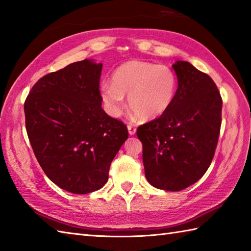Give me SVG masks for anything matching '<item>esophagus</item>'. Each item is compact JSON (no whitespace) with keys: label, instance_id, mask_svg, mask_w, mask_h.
Wrapping results in <instances>:
<instances>
[{"label":"esophagus","instance_id":"1","mask_svg":"<svg viewBox=\"0 0 251 251\" xmlns=\"http://www.w3.org/2000/svg\"><path fill=\"white\" fill-rule=\"evenodd\" d=\"M127 128H128L129 135H135V133H136V126L135 125L129 124L128 126H127Z\"/></svg>","mask_w":251,"mask_h":251}]
</instances>
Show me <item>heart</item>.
Listing matches in <instances>:
<instances>
[{
    "mask_svg": "<svg viewBox=\"0 0 251 251\" xmlns=\"http://www.w3.org/2000/svg\"><path fill=\"white\" fill-rule=\"evenodd\" d=\"M111 83L101 84V98L110 115L121 116L128 106L140 120L149 121L162 115L175 100L177 78L165 65L130 60L113 71Z\"/></svg>",
    "mask_w": 251,
    "mask_h": 251,
    "instance_id": "b5f03b06",
    "label": "heart"
}]
</instances>
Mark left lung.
Returning <instances> with one entry per match:
<instances>
[{"mask_svg":"<svg viewBox=\"0 0 251 251\" xmlns=\"http://www.w3.org/2000/svg\"><path fill=\"white\" fill-rule=\"evenodd\" d=\"M177 89L170 107L137 129L145 176L154 188L181 191L195 183L213 160L223 100L211 76L188 61L172 66Z\"/></svg>","mask_w":251,"mask_h":251,"instance_id":"8db88e82","label":"left lung"}]
</instances>
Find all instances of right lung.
<instances>
[{
	"instance_id": "obj_1",
	"label": "right lung",
	"mask_w": 251,
	"mask_h": 251,
	"mask_svg": "<svg viewBox=\"0 0 251 251\" xmlns=\"http://www.w3.org/2000/svg\"><path fill=\"white\" fill-rule=\"evenodd\" d=\"M102 63L84 59L40 78L24 103L29 143L46 176L75 194L98 191L128 138L127 126L108 116L100 92Z\"/></svg>"
}]
</instances>
